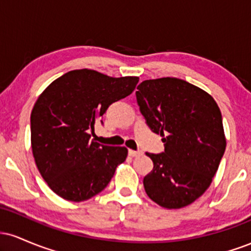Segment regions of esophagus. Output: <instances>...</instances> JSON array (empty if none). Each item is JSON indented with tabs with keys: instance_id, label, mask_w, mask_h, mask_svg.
Returning <instances> with one entry per match:
<instances>
[{
	"instance_id": "esophagus-1",
	"label": "esophagus",
	"mask_w": 251,
	"mask_h": 251,
	"mask_svg": "<svg viewBox=\"0 0 251 251\" xmlns=\"http://www.w3.org/2000/svg\"><path fill=\"white\" fill-rule=\"evenodd\" d=\"M128 154L131 155V157H139V155L143 154V152L142 151H134V150H129Z\"/></svg>"
}]
</instances>
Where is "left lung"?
<instances>
[{"instance_id": "left-lung-1", "label": "left lung", "mask_w": 251, "mask_h": 251, "mask_svg": "<svg viewBox=\"0 0 251 251\" xmlns=\"http://www.w3.org/2000/svg\"><path fill=\"white\" fill-rule=\"evenodd\" d=\"M137 89L140 112L165 146L163 153H146L153 162L143 181L146 194L165 209L188 206L208 190L226 151L220 107L177 77L145 80Z\"/></svg>"}]
</instances>
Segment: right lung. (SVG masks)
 <instances>
[{"mask_svg": "<svg viewBox=\"0 0 251 251\" xmlns=\"http://www.w3.org/2000/svg\"><path fill=\"white\" fill-rule=\"evenodd\" d=\"M138 81V76L112 77L83 68L57 77L37 98L30 114L31 151L40 175L57 196L87 201L125 162V146L100 145L89 131Z\"/></svg>", "mask_w": 251, "mask_h": 251, "instance_id": "add662e5", "label": "right lung"}]
</instances>
